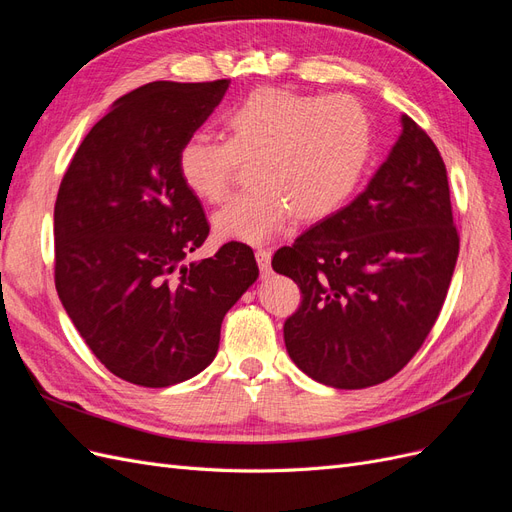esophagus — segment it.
<instances>
[{
	"label": "esophagus",
	"instance_id": "obj_1",
	"mask_svg": "<svg viewBox=\"0 0 512 512\" xmlns=\"http://www.w3.org/2000/svg\"><path fill=\"white\" fill-rule=\"evenodd\" d=\"M256 262H258L260 275L267 280V277L271 275V252L269 250H256Z\"/></svg>",
	"mask_w": 512,
	"mask_h": 512
}]
</instances>
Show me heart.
Segmentation results:
<instances>
[{"label":"heart","mask_w":512,"mask_h":512,"mask_svg":"<svg viewBox=\"0 0 512 512\" xmlns=\"http://www.w3.org/2000/svg\"><path fill=\"white\" fill-rule=\"evenodd\" d=\"M226 141L192 134L177 153L185 188L205 203L228 192L239 162L252 188L213 215L220 241L260 245L290 218L312 224L342 209L361 183L374 145L371 121L350 96L258 87L220 117Z\"/></svg>","instance_id":"1"}]
</instances>
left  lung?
<instances>
[{"label":"left lung","mask_w":512,"mask_h":512,"mask_svg":"<svg viewBox=\"0 0 512 512\" xmlns=\"http://www.w3.org/2000/svg\"><path fill=\"white\" fill-rule=\"evenodd\" d=\"M459 254L446 166L427 132L401 134L367 188L273 256L303 301L284 324L292 363L333 389L393 378L421 348Z\"/></svg>","instance_id":"obj_1"}]
</instances>
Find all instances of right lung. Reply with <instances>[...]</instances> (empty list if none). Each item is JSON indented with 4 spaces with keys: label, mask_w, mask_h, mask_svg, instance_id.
<instances>
[{
    "label": "right lung",
    "mask_w": 512,
    "mask_h": 512,
    "mask_svg": "<svg viewBox=\"0 0 512 512\" xmlns=\"http://www.w3.org/2000/svg\"><path fill=\"white\" fill-rule=\"evenodd\" d=\"M230 81H156L119 98L66 170L55 203V286L76 331L121 380H190L218 354L228 309L258 277L254 252L230 241L185 258L209 235L177 153Z\"/></svg>",
    "instance_id": "1"
}]
</instances>
